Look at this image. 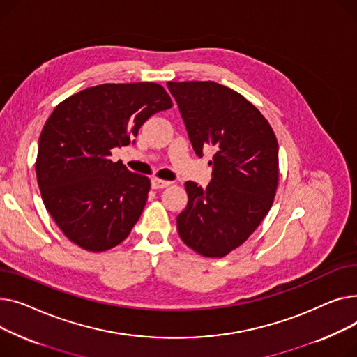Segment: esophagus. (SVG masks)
Instances as JSON below:
<instances>
[{"mask_svg":"<svg viewBox=\"0 0 357 357\" xmlns=\"http://www.w3.org/2000/svg\"><path fill=\"white\" fill-rule=\"evenodd\" d=\"M172 183L167 181V180H160V178H153L151 180V187L155 188V190H160V188H165L169 187Z\"/></svg>","mask_w":357,"mask_h":357,"instance_id":"1","label":"esophagus"}]
</instances>
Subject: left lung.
Masks as SVG:
<instances>
[{
  "label": "left lung",
  "instance_id": "8db88e82",
  "mask_svg": "<svg viewBox=\"0 0 357 357\" xmlns=\"http://www.w3.org/2000/svg\"><path fill=\"white\" fill-rule=\"evenodd\" d=\"M167 88L197 157L213 149L206 188L185 181L188 202L177 216L181 241L222 258L241 246L268 215L278 187V142L264 115L216 82H169Z\"/></svg>",
  "mask_w": 357,
  "mask_h": 357
}]
</instances>
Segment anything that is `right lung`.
<instances>
[{"instance_id": "obj_1", "label": "right lung", "mask_w": 357, "mask_h": 357, "mask_svg": "<svg viewBox=\"0 0 357 357\" xmlns=\"http://www.w3.org/2000/svg\"><path fill=\"white\" fill-rule=\"evenodd\" d=\"M173 107L158 83H105L59 103L38 138L41 199L69 241L91 252L121 243L138 222L150 178L111 160L141 125Z\"/></svg>"}]
</instances>
